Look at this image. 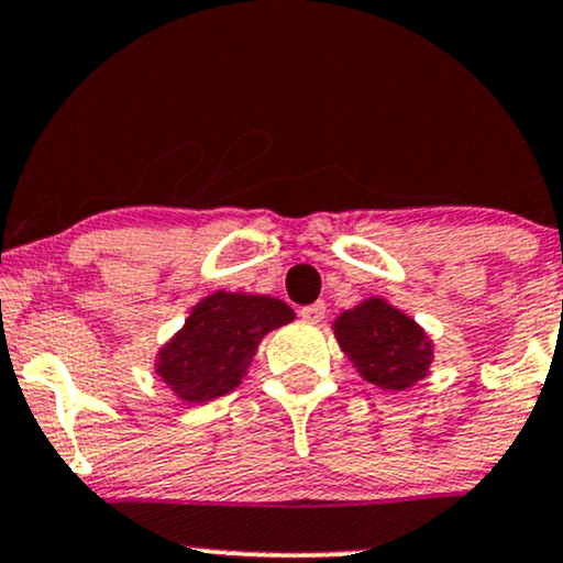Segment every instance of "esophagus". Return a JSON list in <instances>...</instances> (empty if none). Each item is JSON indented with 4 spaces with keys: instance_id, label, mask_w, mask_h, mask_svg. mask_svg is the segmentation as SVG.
I'll return each mask as SVG.
<instances>
[{
    "instance_id": "obj_1",
    "label": "esophagus",
    "mask_w": 563,
    "mask_h": 563,
    "mask_svg": "<svg viewBox=\"0 0 563 563\" xmlns=\"http://www.w3.org/2000/svg\"><path fill=\"white\" fill-rule=\"evenodd\" d=\"M299 314L303 322H311V324L322 322L324 320V303H309V307H303Z\"/></svg>"
}]
</instances>
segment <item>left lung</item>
<instances>
[{"label":"left lung","instance_id":"obj_1","mask_svg":"<svg viewBox=\"0 0 563 563\" xmlns=\"http://www.w3.org/2000/svg\"><path fill=\"white\" fill-rule=\"evenodd\" d=\"M333 333L358 377L377 388L409 390L430 375L435 343L428 330L383 296L341 311Z\"/></svg>","mask_w":563,"mask_h":563}]
</instances>
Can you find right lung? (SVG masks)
I'll return each instance as SVG.
<instances>
[{
	"label": "right lung",
	"mask_w": 563,
	"mask_h": 563,
	"mask_svg": "<svg viewBox=\"0 0 563 563\" xmlns=\"http://www.w3.org/2000/svg\"><path fill=\"white\" fill-rule=\"evenodd\" d=\"M286 301L267 294L214 290L188 311L183 328L154 354V372L183 404L228 396L246 377L262 338L294 322Z\"/></svg>",
	"instance_id": "1"
}]
</instances>
